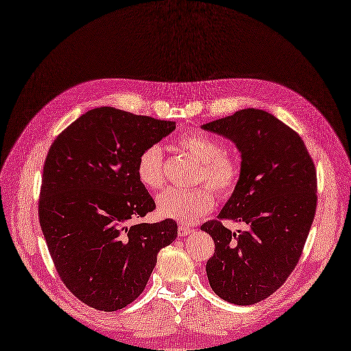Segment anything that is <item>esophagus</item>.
Returning <instances> with one entry per match:
<instances>
[{"label": "esophagus", "instance_id": "34e87169", "mask_svg": "<svg viewBox=\"0 0 351 351\" xmlns=\"http://www.w3.org/2000/svg\"><path fill=\"white\" fill-rule=\"evenodd\" d=\"M178 232H180L181 237H189L195 232V228L187 226V225H180V228H178Z\"/></svg>", "mask_w": 351, "mask_h": 351}]
</instances>
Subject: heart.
<instances>
[{"mask_svg": "<svg viewBox=\"0 0 351 351\" xmlns=\"http://www.w3.org/2000/svg\"><path fill=\"white\" fill-rule=\"evenodd\" d=\"M178 147L199 162L197 184L193 190L169 189L158 196V211L167 219L193 223L210 213L215 204V193L229 197L241 181V164L232 155L225 154L219 140L205 132H189L176 140ZM137 178L147 190L158 191L166 184V162L160 146H149L138 155Z\"/></svg>", "mask_w": 351, "mask_h": 351, "instance_id": "heart-1", "label": "heart"}]
</instances>
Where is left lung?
<instances>
[{"instance_id": "8db88e82", "label": "left lung", "mask_w": 351, "mask_h": 351, "mask_svg": "<svg viewBox=\"0 0 351 351\" xmlns=\"http://www.w3.org/2000/svg\"><path fill=\"white\" fill-rule=\"evenodd\" d=\"M241 151V181L217 220L200 229L215 244L206 263L213 291L229 303L253 304L279 289L299 264L317 210V170L302 137L256 108L202 126ZM221 219L243 221L232 233Z\"/></svg>"}]
</instances>
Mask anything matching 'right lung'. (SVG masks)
Here are the masks:
<instances>
[{
  "instance_id": "1",
  "label": "right lung",
  "mask_w": 351,
  "mask_h": 351,
  "mask_svg": "<svg viewBox=\"0 0 351 351\" xmlns=\"http://www.w3.org/2000/svg\"><path fill=\"white\" fill-rule=\"evenodd\" d=\"M176 123L113 107L87 111L52 141L43 164L39 221L58 278L98 311L143 293L175 220L136 223L155 210L137 178L138 155Z\"/></svg>"
}]
</instances>
